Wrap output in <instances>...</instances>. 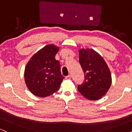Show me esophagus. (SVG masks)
<instances>
[{
	"mask_svg": "<svg viewBox=\"0 0 132 132\" xmlns=\"http://www.w3.org/2000/svg\"><path fill=\"white\" fill-rule=\"evenodd\" d=\"M66 79H71V75H68V76H66Z\"/></svg>",
	"mask_w": 132,
	"mask_h": 132,
	"instance_id": "34e87169",
	"label": "esophagus"
}]
</instances>
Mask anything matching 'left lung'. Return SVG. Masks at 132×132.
I'll list each match as a JSON object with an SVG mask.
<instances>
[{"mask_svg":"<svg viewBox=\"0 0 132 132\" xmlns=\"http://www.w3.org/2000/svg\"><path fill=\"white\" fill-rule=\"evenodd\" d=\"M79 62L84 73V81L78 85L79 92L89 100L102 98L109 89L112 83L110 71L99 53L92 49L79 51Z\"/></svg>","mask_w":132,"mask_h":132,"instance_id":"left-lung-1","label":"left lung"}]
</instances>
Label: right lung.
Listing matches in <instances>:
<instances>
[{"label":"right lung","mask_w":132,"mask_h":132,"mask_svg":"<svg viewBox=\"0 0 132 132\" xmlns=\"http://www.w3.org/2000/svg\"><path fill=\"white\" fill-rule=\"evenodd\" d=\"M58 47L48 45L36 53L25 69V81L30 91L38 97L49 96L60 87L64 76L55 56Z\"/></svg>","instance_id":"add662e5"}]
</instances>
